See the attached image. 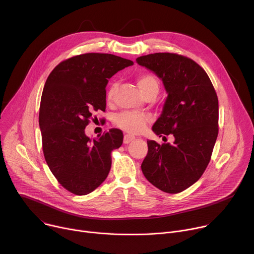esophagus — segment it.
I'll list each match as a JSON object with an SVG mask.
<instances>
[{"label":"esophagus","instance_id":"34e87169","mask_svg":"<svg viewBox=\"0 0 254 254\" xmlns=\"http://www.w3.org/2000/svg\"><path fill=\"white\" fill-rule=\"evenodd\" d=\"M135 139V136H132V135H130V134H125L124 135V144H128V143H130L131 141H133Z\"/></svg>","mask_w":254,"mask_h":254}]
</instances>
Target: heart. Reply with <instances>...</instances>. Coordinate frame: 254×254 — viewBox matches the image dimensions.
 Wrapping results in <instances>:
<instances>
[{"instance_id":"heart-1","label":"heart","mask_w":254,"mask_h":254,"mask_svg":"<svg viewBox=\"0 0 254 254\" xmlns=\"http://www.w3.org/2000/svg\"><path fill=\"white\" fill-rule=\"evenodd\" d=\"M137 84L143 93L144 96L149 94H156L159 92V81L157 77L149 72L142 73L137 78ZM117 88V83H111L110 87L107 91V100L111 101L115 94ZM151 121V118L147 114H141L131 111H124L116 115L114 119V123L117 127L123 129L126 132L132 134L141 133L147 126V124Z\"/></svg>"}]
</instances>
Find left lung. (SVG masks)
Masks as SVG:
<instances>
[{
  "instance_id": "1",
  "label": "left lung",
  "mask_w": 254,
  "mask_h": 254,
  "mask_svg": "<svg viewBox=\"0 0 254 254\" xmlns=\"http://www.w3.org/2000/svg\"><path fill=\"white\" fill-rule=\"evenodd\" d=\"M139 65L162 79L168 97L153 131L173 144L149 140L141 169L159 190L178 193L193 185L205 171L218 134V99L202 67L170 53L140 57Z\"/></svg>"
}]
</instances>
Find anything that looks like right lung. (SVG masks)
<instances>
[{
  "label": "right lung",
  "instance_id": "right-lung-1",
  "mask_svg": "<svg viewBox=\"0 0 254 254\" xmlns=\"http://www.w3.org/2000/svg\"><path fill=\"white\" fill-rule=\"evenodd\" d=\"M133 62L109 54H84L58 64L49 75L39 122L46 162L68 191L84 195L107 178L111 152L123 133L110 129L91 140L85 134L94 111H105L108 79Z\"/></svg>",
  "mask_w": 254,
  "mask_h": 254
}]
</instances>
